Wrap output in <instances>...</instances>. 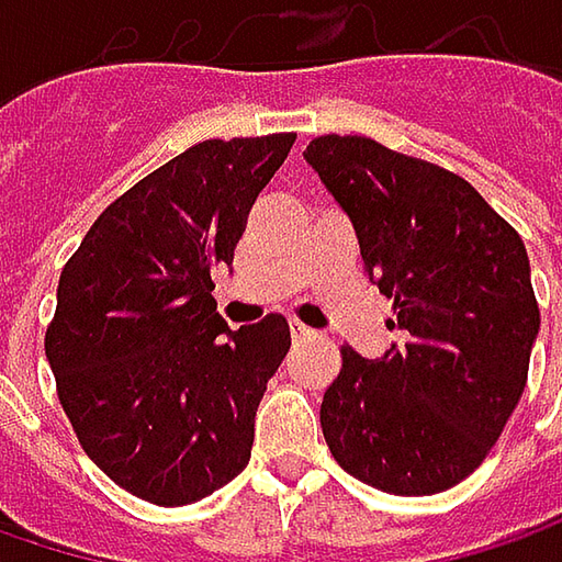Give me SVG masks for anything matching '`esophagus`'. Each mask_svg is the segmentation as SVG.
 I'll return each mask as SVG.
<instances>
[{
	"mask_svg": "<svg viewBox=\"0 0 562 562\" xmlns=\"http://www.w3.org/2000/svg\"><path fill=\"white\" fill-rule=\"evenodd\" d=\"M291 337L293 344H300V340H310V337H315L313 328H306L303 322H291Z\"/></svg>",
	"mask_w": 562,
	"mask_h": 562,
	"instance_id": "esophagus-1",
	"label": "esophagus"
}]
</instances>
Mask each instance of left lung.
<instances>
[{"label":"left lung","mask_w":562,"mask_h":562,"mask_svg":"<svg viewBox=\"0 0 562 562\" xmlns=\"http://www.w3.org/2000/svg\"><path fill=\"white\" fill-rule=\"evenodd\" d=\"M303 159L350 215L366 274L406 331L378 359L340 347L322 400L331 457L400 497L460 485L526 391L541 328L526 244L441 165L340 134L315 137Z\"/></svg>","instance_id":"1"}]
</instances>
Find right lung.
Wrapping results in <instances>:
<instances>
[{
    "label": "right lung",
    "instance_id": "obj_1",
    "mask_svg": "<svg viewBox=\"0 0 562 562\" xmlns=\"http://www.w3.org/2000/svg\"><path fill=\"white\" fill-rule=\"evenodd\" d=\"M296 134L203 140L121 193L58 278L46 359L83 453L124 491L184 507L249 463L256 409L291 350L284 315L237 331L212 271Z\"/></svg>",
    "mask_w": 562,
    "mask_h": 562
}]
</instances>
